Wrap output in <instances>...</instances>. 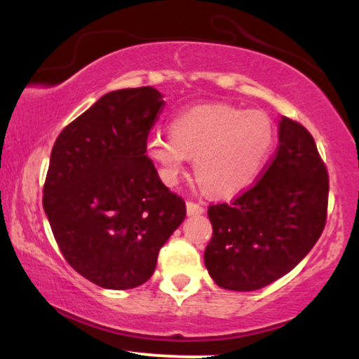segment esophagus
Here are the masks:
<instances>
[{
    "mask_svg": "<svg viewBox=\"0 0 359 359\" xmlns=\"http://www.w3.org/2000/svg\"><path fill=\"white\" fill-rule=\"evenodd\" d=\"M185 205H187L189 216H201V214H204V211H205L203 205L197 204V203H192V201H189V203Z\"/></svg>",
    "mask_w": 359,
    "mask_h": 359,
    "instance_id": "34e87169",
    "label": "esophagus"
}]
</instances>
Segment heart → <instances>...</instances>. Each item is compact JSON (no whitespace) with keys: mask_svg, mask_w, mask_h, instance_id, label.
<instances>
[{"mask_svg":"<svg viewBox=\"0 0 359 359\" xmlns=\"http://www.w3.org/2000/svg\"><path fill=\"white\" fill-rule=\"evenodd\" d=\"M172 133L155 131L147 154L168 185H175L194 156V170L209 192L229 197L253 184L273 147L271 119L262 111L203 104L177 114Z\"/></svg>","mask_w":359,"mask_h":359,"instance_id":"1","label":"heart"}]
</instances>
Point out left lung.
I'll return each instance as SVG.
<instances>
[{
  "label": "left lung",
  "mask_w": 359,
  "mask_h": 359,
  "mask_svg": "<svg viewBox=\"0 0 359 359\" xmlns=\"http://www.w3.org/2000/svg\"><path fill=\"white\" fill-rule=\"evenodd\" d=\"M327 194L314 138L282 116L277 154L262 179L231 204L208 209L212 238L204 263L216 285L258 290L295 269L323 233Z\"/></svg>",
  "instance_id": "1"
}]
</instances>
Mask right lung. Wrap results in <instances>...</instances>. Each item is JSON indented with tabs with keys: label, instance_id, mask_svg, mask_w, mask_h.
<instances>
[{
	"label": "right lung",
	"instance_id": "right-lung-1",
	"mask_svg": "<svg viewBox=\"0 0 359 359\" xmlns=\"http://www.w3.org/2000/svg\"><path fill=\"white\" fill-rule=\"evenodd\" d=\"M162 106L151 86L111 90L52 148L43 211L69 265L102 288L145 283L185 217L184 199L163 185L147 155Z\"/></svg>",
	"mask_w": 359,
	"mask_h": 359
}]
</instances>
